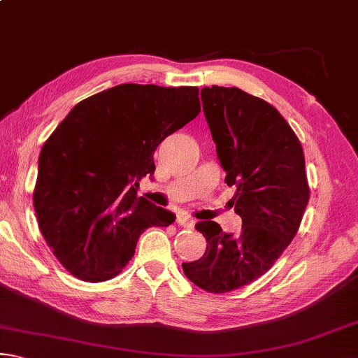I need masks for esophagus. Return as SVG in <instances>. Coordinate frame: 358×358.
Listing matches in <instances>:
<instances>
[{
	"label": "esophagus",
	"mask_w": 358,
	"mask_h": 358,
	"mask_svg": "<svg viewBox=\"0 0 358 358\" xmlns=\"http://www.w3.org/2000/svg\"><path fill=\"white\" fill-rule=\"evenodd\" d=\"M177 222H178V226H181V227H187V229L194 226V220H192V217L186 216V215H178V217H177Z\"/></svg>",
	"instance_id": "34e87169"
}]
</instances>
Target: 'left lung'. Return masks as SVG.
I'll return each instance as SVG.
<instances>
[{
  "mask_svg": "<svg viewBox=\"0 0 358 358\" xmlns=\"http://www.w3.org/2000/svg\"><path fill=\"white\" fill-rule=\"evenodd\" d=\"M201 98L224 181L237 189L229 202L241 229L226 234L215 221L197 222L207 250L183 271L207 292L224 294L271 268L299 230L310 187L301 145L273 106L217 85L202 88Z\"/></svg>",
  "mask_w": 358,
  "mask_h": 358,
  "instance_id": "left-lung-1",
  "label": "left lung"
}]
</instances>
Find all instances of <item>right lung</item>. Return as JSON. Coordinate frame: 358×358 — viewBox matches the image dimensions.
<instances>
[{"label":"right lung","instance_id":"obj_1","mask_svg":"<svg viewBox=\"0 0 358 358\" xmlns=\"http://www.w3.org/2000/svg\"><path fill=\"white\" fill-rule=\"evenodd\" d=\"M201 112L196 87L123 83L72 108L39 155L33 201L39 229L66 270L107 281L134 256L141 234L175 215L137 197L155 150Z\"/></svg>","mask_w":358,"mask_h":358}]
</instances>
